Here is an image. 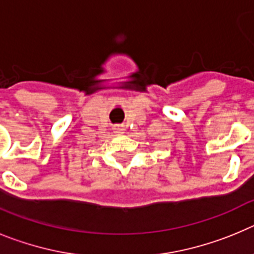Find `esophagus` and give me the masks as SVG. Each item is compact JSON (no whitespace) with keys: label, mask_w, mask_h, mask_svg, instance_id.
Wrapping results in <instances>:
<instances>
[{"label":"esophagus","mask_w":254,"mask_h":254,"mask_svg":"<svg viewBox=\"0 0 254 254\" xmlns=\"http://www.w3.org/2000/svg\"><path fill=\"white\" fill-rule=\"evenodd\" d=\"M114 130L116 134H124V127H121V125H116V127H114Z\"/></svg>","instance_id":"obj_1"}]
</instances>
